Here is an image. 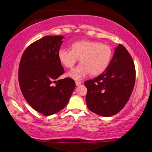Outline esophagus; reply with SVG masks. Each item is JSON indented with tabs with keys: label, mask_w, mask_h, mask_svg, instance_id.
<instances>
[{
	"label": "esophagus",
	"mask_w": 152,
	"mask_h": 152,
	"mask_svg": "<svg viewBox=\"0 0 152 152\" xmlns=\"http://www.w3.org/2000/svg\"><path fill=\"white\" fill-rule=\"evenodd\" d=\"M76 86H78V85H80V84H82V82H80V81H79V80H76Z\"/></svg>",
	"instance_id": "esophagus-1"
}]
</instances>
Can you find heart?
Instances as JSON below:
<instances>
[{"instance_id":"heart-1","label":"heart","mask_w":152,"mask_h":152,"mask_svg":"<svg viewBox=\"0 0 152 152\" xmlns=\"http://www.w3.org/2000/svg\"><path fill=\"white\" fill-rule=\"evenodd\" d=\"M113 51L109 45L96 41L82 40L73 43L71 50L60 49L58 58L67 68H72L80 59L81 64L68 73L70 78L80 80L87 74L98 76L107 70L112 59Z\"/></svg>"}]
</instances>
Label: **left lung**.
I'll return each mask as SVG.
<instances>
[{
    "label": "left lung",
    "mask_w": 152,
    "mask_h": 152,
    "mask_svg": "<svg viewBox=\"0 0 152 152\" xmlns=\"http://www.w3.org/2000/svg\"><path fill=\"white\" fill-rule=\"evenodd\" d=\"M135 81L133 59L124 46L119 44L107 70L94 79L84 82L88 109L102 117L116 115L128 102Z\"/></svg>",
    "instance_id": "1"
}]
</instances>
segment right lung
<instances>
[{"label":"right lung","mask_w":152,"mask_h":152,"mask_svg":"<svg viewBox=\"0 0 152 152\" xmlns=\"http://www.w3.org/2000/svg\"><path fill=\"white\" fill-rule=\"evenodd\" d=\"M63 39L61 35L45 36L28 46L20 61L22 94L33 109L45 116L63 109L76 86L70 78L56 80L64 73L58 58Z\"/></svg>","instance_id":"right-lung-1"}]
</instances>
